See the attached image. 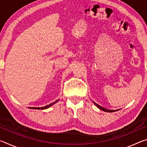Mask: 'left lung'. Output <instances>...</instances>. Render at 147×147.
<instances>
[{"label":"left lung","mask_w":147,"mask_h":147,"mask_svg":"<svg viewBox=\"0 0 147 147\" xmlns=\"http://www.w3.org/2000/svg\"><path fill=\"white\" fill-rule=\"evenodd\" d=\"M93 103H94V104H95V105H96V106H97L99 109H101V110H103V111H106V112H113V111H116V110H110V109H106V108H103V107L99 106L98 104H97L95 103V102H93Z\"/></svg>","instance_id":"1"}]
</instances>
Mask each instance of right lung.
<instances>
[{
	"label": "right lung",
	"mask_w": 147,
	"mask_h": 147,
	"mask_svg": "<svg viewBox=\"0 0 147 147\" xmlns=\"http://www.w3.org/2000/svg\"><path fill=\"white\" fill-rule=\"evenodd\" d=\"M58 100H56L55 102H54L53 103H51V104H50L49 105H47V106H45V107H41V108H32V109H47V108H49L50 106H51L52 105H53L54 104H55L56 102H58Z\"/></svg>",
	"instance_id": "add662e5"
}]
</instances>
